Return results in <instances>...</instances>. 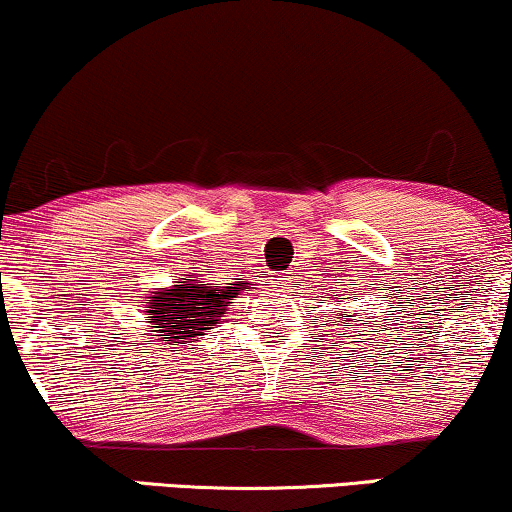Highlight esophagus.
<instances>
[{"instance_id": "esophagus-1", "label": "esophagus", "mask_w": 512, "mask_h": 512, "mask_svg": "<svg viewBox=\"0 0 512 512\" xmlns=\"http://www.w3.org/2000/svg\"><path fill=\"white\" fill-rule=\"evenodd\" d=\"M291 281H293V272H283L276 276V288H279V291H286V288L291 286Z\"/></svg>"}]
</instances>
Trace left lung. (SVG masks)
I'll list each match as a JSON object with an SVG mask.
<instances>
[{
	"instance_id": "8db88e82",
	"label": "left lung",
	"mask_w": 512,
	"mask_h": 512,
	"mask_svg": "<svg viewBox=\"0 0 512 512\" xmlns=\"http://www.w3.org/2000/svg\"><path fill=\"white\" fill-rule=\"evenodd\" d=\"M338 303H341V298H338ZM348 317H353V315H348ZM348 322H350V319H348ZM343 326H346V319H343Z\"/></svg>"
}]
</instances>
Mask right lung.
Here are the masks:
<instances>
[{"label": "right lung", "instance_id": "right-lung-1", "mask_svg": "<svg viewBox=\"0 0 512 512\" xmlns=\"http://www.w3.org/2000/svg\"><path fill=\"white\" fill-rule=\"evenodd\" d=\"M245 286L255 283L233 281V283H207L195 274H186V279L174 281L169 288H155L147 295V319L152 331L162 346H181L193 343L195 338L205 336L209 329L221 324L226 307Z\"/></svg>", "mask_w": 512, "mask_h": 512}]
</instances>
